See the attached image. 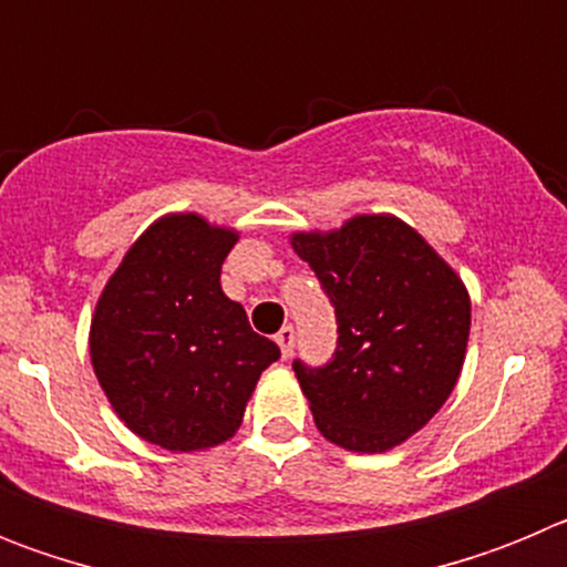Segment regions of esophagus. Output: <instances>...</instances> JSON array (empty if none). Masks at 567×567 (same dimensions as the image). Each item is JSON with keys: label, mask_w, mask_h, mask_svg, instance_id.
Here are the masks:
<instances>
[{"label": "esophagus", "mask_w": 567, "mask_h": 567, "mask_svg": "<svg viewBox=\"0 0 567 567\" xmlns=\"http://www.w3.org/2000/svg\"><path fill=\"white\" fill-rule=\"evenodd\" d=\"M275 340H278V346H280V354H284V358H289L295 349V329L284 327L278 334H275Z\"/></svg>", "instance_id": "esophagus-1"}]
</instances>
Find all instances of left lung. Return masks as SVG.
Masks as SVG:
<instances>
[{"mask_svg":"<svg viewBox=\"0 0 567 567\" xmlns=\"http://www.w3.org/2000/svg\"><path fill=\"white\" fill-rule=\"evenodd\" d=\"M338 318L327 365L295 360L315 425L349 452H389L420 432L457 385L471 329L463 280L394 215H354L295 233Z\"/></svg>","mask_w":567,"mask_h":567,"instance_id":"8db88e82","label":"left lung"}]
</instances>
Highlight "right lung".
Segmentation results:
<instances>
[{
	"mask_svg": "<svg viewBox=\"0 0 567 567\" xmlns=\"http://www.w3.org/2000/svg\"><path fill=\"white\" fill-rule=\"evenodd\" d=\"M235 229L164 215L107 280L90 323V360L130 432L167 452L213 449L238 432L280 349L221 289Z\"/></svg>",
	"mask_w": 567,
	"mask_h": 567,
	"instance_id": "add662e5",
	"label": "right lung"
}]
</instances>
